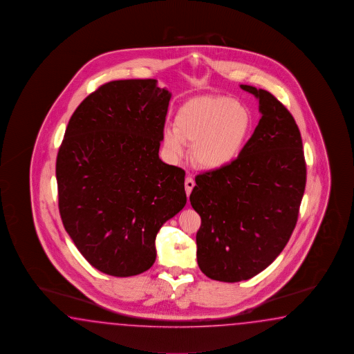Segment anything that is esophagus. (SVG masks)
<instances>
[{
	"label": "esophagus",
	"mask_w": 354,
	"mask_h": 354,
	"mask_svg": "<svg viewBox=\"0 0 354 354\" xmlns=\"http://www.w3.org/2000/svg\"><path fill=\"white\" fill-rule=\"evenodd\" d=\"M194 185H196V183L193 180V178L188 176V178L185 179V192H187V196H190V193H192V190L194 188Z\"/></svg>",
	"instance_id": "1"
}]
</instances>
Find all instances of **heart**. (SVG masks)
<instances>
[{"mask_svg": "<svg viewBox=\"0 0 354 354\" xmlns=\"http://www.w3.org/2000/svg\"><path fill=\"white\" fill-rule=\"evenodd\" d=\"M250 110L228 96L205 95L183 102L166 127L162 143L174 160L192 146V161L205 170H220L232 164L243 151L252 129Z\"/></svg>", "mask_w": 354, "mask_h": 354, "instance_id": "obj_1", "label": "heart"}]
</instances>
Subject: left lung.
Listing matches in <instances>:
<instances>
[{"label": "left lung", "instance_id": "left-lung-1", "mask_svg": "<svg viewBox=\"0 0 354 354\" xmlns=\"http://www.w3.org/2000/svg\"><path fill=\"white\" fill-rule=\"evenodd\" d=\"M258 126L232 164L196 176L190 205L201 216L196 260L208 278L240 282L270 266L288 243L306 185V162L291 113L263 88Z\"/></svg>", "mask_w": 354, "mask_h": 354}]
</instances>
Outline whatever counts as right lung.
Listing matches in <instances>:
<instances>
[{"mask_svg":"<svg viewBox=\"0 0 354 354\" xmlns=\"http://www.w3.org/2000/svg\"><path fill=\"white\" fill-rule=\"evenodd\" d=\"M171 94L156 80H118L72 114L57 155L63 226L84 258L114 277L156 259L158 230L187 203L185 171L158 158Z\"/></svg>","mask_w":354,"mask_h":354,"instance_id":"right-lung-1","label":"right lung"}]
</instances>
